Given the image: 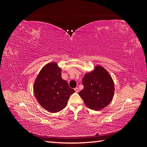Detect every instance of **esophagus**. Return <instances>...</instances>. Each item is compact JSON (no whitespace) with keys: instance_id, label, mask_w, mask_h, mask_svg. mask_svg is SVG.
<instances>
[{"instance_id":"obj_1","label":"esophagus","mask_w":147,"mask_h":147,"mask_svg":"<svg viewBox=\"0 0 147 147\" xmlns=\"http://www.w3.org/2000/svg\"><path fill=\"white\" fill-rule=\"evenodd\" d=\"M74 90L75 91V92H78L79 91V90H78V88H75V89H74Z\"/></svg>"}]
</instances>
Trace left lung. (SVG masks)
<instances>
[{
	"mask_svg": "<svg viewBox=\"0 0 147 147\" xmlns=\"http://www.w3.org/2000/svg\"><path fill=\"white\" fill-rule=\"evenodd\" d=\"M82 84L84 88L78 94L88 108L99 110L112 100L114 83L109 72L102 66L97 65L92 72L84 75Z\"/></svg>",
	"mask_w": 147,
	"mask_h": 147,
	"instance_id": "left-lung-1",
	"label": "left lung"
}]
</instances>
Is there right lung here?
Instances as JSON below:
<instances>
[{
  "label": "right lung",
  "instance_id": "right-lung-1",
  "mask_svg": "<svg viewBox=\"0 0 147 147\" xmlns=\"http://www.w3.org/2000/svg\"><path fill=\"white\" fill-rule=\"evenodd\" d=\"M61 69L56 63L45 65L34 84L35 97L43 108L51 113L64 109L71 94L75 92L61 77Z\"/></svg>",
  "mask_w": 147,
  "mask_h": 147
}]
</instances>
